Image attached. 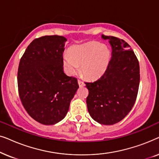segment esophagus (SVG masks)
<instances>
[{"mask_svg": "<svg viewBox=\"0 0 159 159\" xmlns=\"http://www.w3.org/2000/svg\"><path fill=\"white\" fill-rule=\"evenodd\" d=\"M78 84H79L80 87H83L84 86V83L82 81H81L80 80H78Z\"/></svg>", "mask_w": 159, "mask_h": 159, "instance_id": "obj_1", "label": "esophagus"}]
</instances>
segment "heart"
Segmentation results:
<instances>
[{
    "label": "heart",
    "mask_w": 159,
    "mask_h": 159,
    "mask_svg": "<svg viewBox=\"0 0 159 159\" xmlns=\"http://www.w3.org/2000/svg\"><path fill=\"white\" fill-rule=\"evenodd\" d=\"M109 60L108 48L92 42L71 48L70 54L64 56V64L69 75H77L82 66V73L84 77L95 79L105 72Z\"/></svg>",
    "instance_id": "obj_1"
}]
</instances>
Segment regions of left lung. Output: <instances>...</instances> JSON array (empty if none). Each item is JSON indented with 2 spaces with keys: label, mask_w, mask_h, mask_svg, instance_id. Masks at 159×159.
<instances>
[{
  "label": "left lung",
  "mask_w": 159,
  "mask_h": 159,
  "mask_svg": "<svg viewBox=\"0 0 159 159\" xmlns=\"http://www.w3.org/2000/svg\"><path fill=\"white\" fill-rule=\"evenodd\" d=\"M112 47V57L99 79L84 82L87 106L91 117L101 125H114L133 107L140 84V66L130 45L122 39L102 34Z\"/></svg>",
  "instance_id": "8db88e82"
}]
</instances>
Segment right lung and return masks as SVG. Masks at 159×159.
<instances>
[{"label": "right lung", "instance_id": "1", "mask_svg": "<svg viewBox=\"0 0 159 159\" xmlns=\"http://www.w3.org/2000/svg\"><path fill=\"white\" fill-rule=\"evenodd\" d=\"M63 36L45 35L28 45L19 61L17 83L21 103L38 122L51 125L61 121L79 84L63 71Z\"/></svg>", "mask_w": 159, "mask_h": 159}]
</instances>
